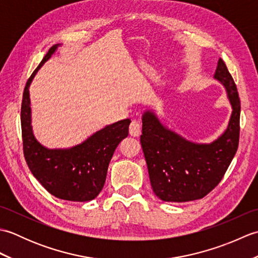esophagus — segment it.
Masks as SVG:
<instances>
[{
	"label": "esophagus",
	"instance_id": "34e87169",
	"mask_svg": "<svg viewBox=\"0 0 258 258\" xmlns=\"http://www.w3.org/2000/svg\"><path fill=\"white\" fill-rule=\"evenodd\" d=\"M142 126L138 120H133L132 123L130 124V134L132 136H139L141 134Z\"/></svg>",
	"mask_w": 258,
	"mask_h": 258
}]
</instances>
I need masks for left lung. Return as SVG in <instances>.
<instances>
[{
  "instance_id": "1",
  "label": "left lung",
  "mask_w": 258,
  "mask_h": 258,
  "mask_svg": "<svg viewBox=\"0 0 258 258\" xmlns=\"http://www.w3.org/2000/svg\"><path fill=\"white\" fill-rule=\"evenodd\" d=\"M225 87L232 106L227 127L211 143H195L164 125L153 109L142 116L141 144L153 191L164 202L203 199L221 182L238 147L240 101L225 63L218 59L214 74Z\"/></svg>"
}]
</instances>
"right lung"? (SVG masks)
I'll list each match as a JSON object with an SVG mask.
<instances>
[{"mask_svg":"<svg viewBox=\"0 0 258 258\" xmlns=\"http://www.w3.org/2000/svg\"><path fill=\"white\" fill-rule=\"evenodd\" d=\"M61 45L55 44L48 50L26 82L21 107L23 152L30 171L48 193L64 201L89 202L101 193L114 152L120 141L127 138L131 119L106 125L69 149H47L35 139L29 89L37 71Z\"/></svg>","mask_w":258,"mask_h":258,"instance_id":"1","label":"right lung"}]
</instances>
